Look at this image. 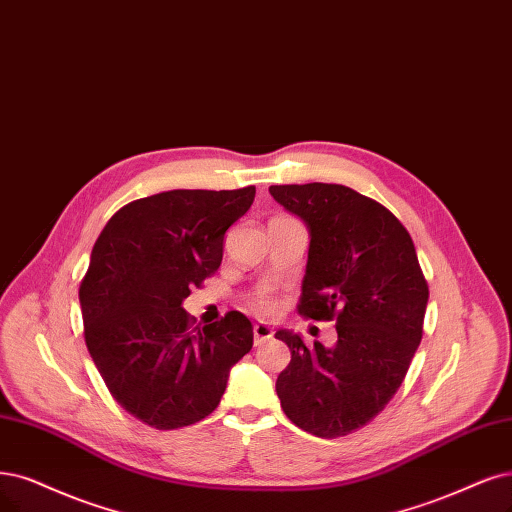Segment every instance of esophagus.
Instances as JSON below:
<instances>
[{"mask_svg":"<svg viewBox=\"0 0 512 512\" xmlns=\"http://www.w3.org/2000/svg\"><path fill=\"white\" fill-rule=\"evenodd\" d=\"M253 335H255V346H261V344H266L268 339H272L274 331H272V327L266 325V323H257V325L253 327Z\"/></svg>","mask_w":512,"mask_h":512,"instance_id":"esophagus-1","label":"esophagus"}]
</instances>
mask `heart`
I'll list each match as a JSON object with an SVG mask.
<instances>
[{
	"instance_id": "b5f03b06",
	"label": "heart",
	"mask_w": 512,
	"mask_h": 512,
	"mask_svg": "<svg viewBox=\"0 0 512 512\" xmlns=\"http://www.w3.org/2000/svg\"><path fill=\"white\" fill-rule=\"evenodd\" d=\"M255 310H257V312H261V314L270 312V310H272V301H270V299H266V297H259V299L255 301Z\"/></svg>"
}]
</instances>
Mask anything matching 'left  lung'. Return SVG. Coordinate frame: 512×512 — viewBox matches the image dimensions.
Returning a JSON list of instances; mask_svg holds the SVG:
<instances>
[{"label": "left lung", "instance_id": "1", "mask_svg": "<svg viewBox=\"0 0 512 512\" xmlns=\"http://www.w3.org/2000/svg\"><path fill=\"white\" fill-rule=\"evenodd\" d=\"M272 198L306 223L308 266L299 314L333 320L337 342L291 350L276 392L287 418L323 439L369 424L401 388L422 342L428 285L409 232L386 206L337 183L272 185Z\"/></svg>", "mask_w": 512, "mask_h": 512}]
</instances>
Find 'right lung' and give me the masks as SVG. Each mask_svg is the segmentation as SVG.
<instances>
[{"instance_id": "1", "label": "right lung", "mask_w": 512, "mask_h": 512, "mask_svg": "<svg viewBox=\"0 0 512 512\" xmlns=\"http://www.w3.org/2000/svg\"><path fill=\"white\" fill-rule=\"evenodd\" d=\"M255 187L170 189L126 204L94 242L80 285L86 346L113 399L158 430L204 420L253 348L240 312L192 329L189 289L217 272L223 236Z\"/></svg>"}]
</instances>
